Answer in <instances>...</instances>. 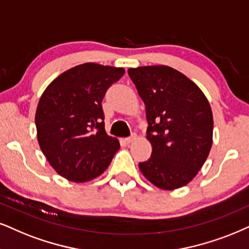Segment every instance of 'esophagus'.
Wrapping results in <instances>:
<instances>
[{
  "label": "esophagus",
  "instance_id": "esophagus-1",
  "mask_svg": "<svg viewBox=\"0 0 249 249\" xmlns=\"http://www.w3.org/2000/svg\"><path fill=\"white\" fill-rule=\"evenodd\" d=\"M135 138H137V135H135V134H132L131 137L126 138V139H125V141H126L127 143H132V142H133V141L135 140Z\"/></svg>",
  "mask_w": 249,
  "mask_h": 249
}]
</instances>
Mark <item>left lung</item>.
<instances>
[{
	"mask_svg": "<svg viewBox=\"0 0 249 249\" xmlns=\"http://www.w3.org/2000/svg\"><path fill=\"white\" fill-rule=\"evenodd\" d=\"M146 106L147 139L153 146L140 171L155 186L176 190L197 175L213 144V121L202 90L186 75L166 67L128 69Z\"/></svg>",
	"mask_w": 249,
	"mask_h": 249,
	"instance_id": "left-lung-1",
	"label": "left lung"
}]
</instances>
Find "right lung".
Here are the masks:
<instances>
[{
  "label": "right lung",
  "instance_id": "obj_1",
  "mask_svg": "<svg viewBox=\"0 0 249 249\" xmlns=\"http://www.w3.org/2000/svg\"><path fill=\"white\" fill-rule=\"evenodd\" d=\"M123 68L85 63L47 87L36 114L37 141L50 165L71 181L92 180L108 168L119 141L105 130L102 100Z\"/></svg>",
  "mask_w": 249,
  "mask_h": 249
}]
</instances>
